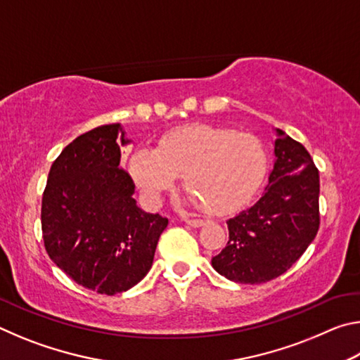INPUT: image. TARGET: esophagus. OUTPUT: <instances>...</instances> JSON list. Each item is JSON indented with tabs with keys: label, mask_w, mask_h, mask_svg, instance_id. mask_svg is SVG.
Instances as JSON below:
<instances>
[{
	"label": "esophagus",
	"mask_w": 360,
	"mask_h": 360,
	"mask_svg": "<svg viewBox=\"0 0 360 360\" xmlns=\"http://www.w3.org/2000/svg\"><path fill=\"white\" fill-rule=\"evenodd\" d=\"M187 225H191V227H195V229H198V227H202V225H205V221H200V219H187Z\"/></svg>",
	"instance_id": "obj_1"
}]
</instances>
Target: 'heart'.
<instances>
[{
  "label": "heart",
  "mask_w": 360,
  "mask_h": 360,
  "mask_svg": "<svg viewBox=\"0 0 360 360\" xmlns=\"http://www.w3.org/2000/svg\"><path fill=\"white\" fill-rule=\"evenodd\" d=\"M266 172V152L249 133L191 125L163 138L157 150L138 149L130 173L143 197L157 203L184 176L192 202L212 214L238 210L257 191Z\"/></svg>",
  "instance_id": "b5f03b06"
}]
</instances>
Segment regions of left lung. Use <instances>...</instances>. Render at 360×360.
<instances>
[{
	"mask_svg": "<svg viewBox=\"0 0 360 360\" xmlns=\"http://www.w3.org/2000/svg\"><path fill=\"white\" fill-rule=\"evenodd\" d=\"M273 168L265 192L227 221L229 243L211 265L241 284L283 275L311 245L319 229V172L308 150L275 129Z\"/></svg>",
	"mask_w": 360,
	"mask_h": 360,
	"instance_id": "8db88e82",
	"label": "left lung"
}]
</instances>
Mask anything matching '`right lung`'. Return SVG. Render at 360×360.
I'll return each mask as SVG.
<instances>
[{
  "mask_svg": "<svg viewBox=\"0 0 360 360\" xmlns=\"http://www.w3.org/2000/svg\"><path fill=\"white\" fill-rule=\"evenodd\" d=\"M131 144L120 124L77 136L52 163L42 195V238L60 270L105 295L127 292L148 275L168 219L133 198L135 184L120 168Z\"/></svg>",
  "mask_w": 360,
  "mask_h": 360,
  "instance_id": "right-lung-1",
  "label": "right lung"
}]
</instances>
